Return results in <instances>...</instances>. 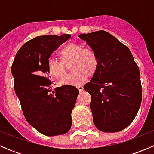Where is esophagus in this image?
Returning <instances> with one entry per match:
<instances>
[{"label": "esophagus", "instance_id": "34e87169", "mask_svg": "<svg viewBox=\"0 0 154 154\" xmlns=\"http://www.w3.org/2000/svg\"><path fill=\"white\" fill-rule=\"evenodd\" d=\"M77 88H78L79 91H82L83 90V86H77Z\"/></svg>", "mask_w": 154, "mask_h": 154}]
</instances>
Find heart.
I'll list each match as a JSON object with an SVG mask.
<instances>
[{
  "label": "heart",
  "mask_w": 154,
  "mask_h": 154,
  "mask_svg": "<svg viewBox=\"0 0 154 154\" xmlns=\"http://www.w3.org/2000/svg\"><path fill=\"white\" fill-rule=\"evenodd\" d=\"M61 61L53 58L48 60L47 70L51 77L63 79L67 71V65L73 71L63 80V83L67 85H80L88 77H93L99 68V59L95 51L83 45H66L59 52Z\"/></svg>",
  "instance_id": "1"
}]
</instances>
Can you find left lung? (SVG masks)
<instances>
[{
    "label": "left lung",
    "mask_w": 154,
    "mask_h": 154,
    "mask_svg": "<svg viewBox=\"0 0 154 154\" xmlns=\"http://www.w3.org/2000/svg\"><path fill=\"white\" fill-rule=\"evenodd\" d=\"M78 37L86 42L99 59L97 73L84 85L91 97L93 122L100 131H121L131 124L142 103L139 66L130 49L106 31Z\"/></svg>",
    "instance_id": "obj_1"
}]
</instances>
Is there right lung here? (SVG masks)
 <instances>
[{
    "mask_svg": "<svg viewBox=\"0 0 154 154\" xmlns=\"http://www.w3.org/2000/svg\"><path fill=\"white\" fill-rule=\"evenodd\" d=\"M71 38L69 34L41 35L29 40L15 55L12 65L14 89L26 120L36 130L52 136L68 133L71 111L79 90L63 85L52 91L47 63L51 54Z\"/></svg>",
    "mask_w": 154,
    "mask_h": 154,
    "instance_id": "right-lung-1",
    "label": "right lung"
}]
</instances>
